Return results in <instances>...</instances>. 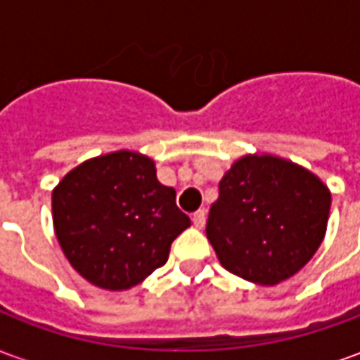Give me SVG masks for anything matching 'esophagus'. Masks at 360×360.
Segmentation results:
<instances>
[{
    "mask_svg": "<svg viewBox=\"0 0 360 360\" xmlns=\"http://www.w3.org/2000/svg\"><path fill=\"white\" fill-rule=\"evenodd\" d=\"M204 224H206V212L204 210H198L193 214V226L196 227V229H202Z\"/></svg>",
    "mask_w": 360,
    "mask_h": 360,
    "instance_id": "1",
    "label": "esophagus"
}]
</instances>
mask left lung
<instances>
[{"label":"left lung","mask_w":360,"mask_h":360,"mask_svg":"<svg viewBox=\"0 0 360 360\" xmlns=\"http://www.w3.org/2000/svg\"><path fill=\"white\" fill-rule=\"evenodd\" d=\"M330 206V188L307 167L271 154H247L219 181L206 237L227 271L276 285L314 257Z\"/></svg>","instance_id":"obj_1"}]
</instances>
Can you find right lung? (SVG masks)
<instances>
[{"instance_id":"obj_1","label":"right lung","mask_w":360,"mask_h":360,"mask_svg":"<svg viewBox=\"0 0 360 360\" xmlns=\"http://www.w3.org/2000/svg\"><path fill=\"white\" fill-rule=\"evenodd\" d=\"M51 216L69 264L92 285L123 291L164 266L191 219L154 160L133 150L90 158L51 193Z\"/></svg>"}]
</instances>
